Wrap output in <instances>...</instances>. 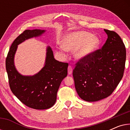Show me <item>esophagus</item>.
Segmentation results:
<instances>
[{"instance_id":"esophagus-1","label":"esophagus","mask_w":130,"mask_h":130,"mask_svg":"<svg viewBox=\"0 0 130 130\" xmlns=\"http://www.w3.org/2000/svg\"><path fill=\"white\" fill-rule=\"evenodd\" d=\"M72 71H73V68L71 66H69L68 67V74H71L72 73Z\"/></svg>"}]
</instances>
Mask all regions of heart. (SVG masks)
<instances>
[{
	"label": "heart",
	"mask_w": 130,
	"mask_h": 130,
	"mask_svg": "<svg viewBox=\"0 0 130 130\" xmlns=\"http://www.w3.org/2000/svg\"><path fill=\"white\" fill-rule=\"evenodd\" d=\"M100 40L92 34L85 31L70 33L63 39L61 46L67 51H76L74 57L77 60H85L98 48Z\"/></svg>",
	"instance_id": "obj_1"
}]
</instances>
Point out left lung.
<instances>
[{
    "mask_svg": "<svg viewBox=\"0 0 130 130\" xmlns=\"http://www.w3.org/2000/svg\"><path fill=\"white\" fill-rule=\"evenodd\" d=\"M108 38L102 48L79 60L73 71L75 88L81 99L95 102L111 95L123 77L126 49L118 34L104 29Z\"/></svg>",
    "mask_w": 130,
    "mask_h": 130,
    "instance_id": "8db88e82",
    "label": "left lung"
}]
</instances>
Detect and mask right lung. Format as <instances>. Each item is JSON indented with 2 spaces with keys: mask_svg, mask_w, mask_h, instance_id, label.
<instances>
[{
  "mask_svg": "<svg viewBox=\"0 0 130 130\" xmlns=\"http://www.w3.org/2000/svg\"><path fill=\"white\" fill-rule=\"evenodd\" d=\"M45 31H24L12 44L6 59V69L12 93L26 106L35 109H48L54 105L60 83L67 75L68 63L55 59L52 50L48 46L43 68L34 76H23L15 68L14 57L18 45L29 38L40 36Z\"/></svg>",
  "mask_w": 130,
  "mask_h": 130,
  "instance_id": "obj_1",
  "label": "right lung"
}]
</instances>
